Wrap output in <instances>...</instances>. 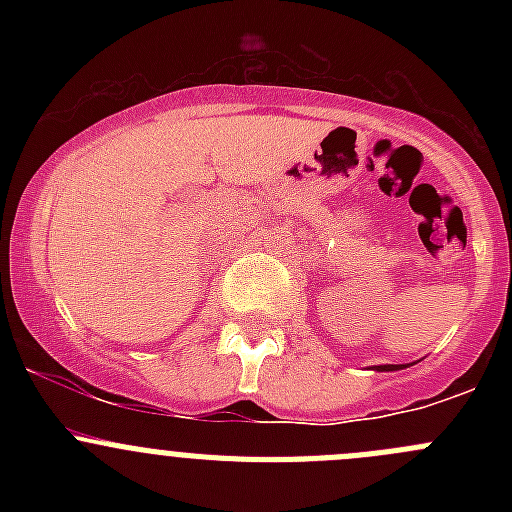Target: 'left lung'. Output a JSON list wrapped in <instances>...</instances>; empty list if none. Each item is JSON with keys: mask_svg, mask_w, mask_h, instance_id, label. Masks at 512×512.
Returning a JSON list of instances; mask_svg holds the SVG:
<instances>
[{"mask_svg": "<svg viewBox=\"0 0 512 512\" xmlns=\"http://www.w3.org/2000/svg\"><path fill=\"white\" fill-rule=\"evenodd\" d=\"M374 369L376 371H399V369H406V364H381V366H374Z\"/></svg>", "mask_w": 512, "mask_h": 512, "instance_id": "left-lung-1", "label": "left lung"}]
</instances>
